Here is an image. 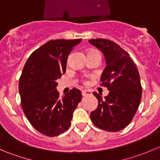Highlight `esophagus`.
Instances as JSON below:
<instances>
[{
    "mask_svg": "<svg viewBox=\"0 0 160 160\" xmlns=\"http://www.w3.org/2000/svg\"><path fill=\"white\" fill-rule=\"evenodd\" d=\"M92 94V92L90 90H82V95L83 96H88V95H91Z\"/></svg>",
    "mask_w": 160,
    "mask_h": 160,
    "instance_id": "1",
    "label": "esophagus"
}]
</instances>
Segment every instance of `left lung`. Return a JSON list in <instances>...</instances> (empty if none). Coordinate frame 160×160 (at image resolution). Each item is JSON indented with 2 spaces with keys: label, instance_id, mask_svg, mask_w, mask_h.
<instances>
[{
  "label": "left lung",
  "instance_id": "left-lung-1",
  "mask_svg": "<svg viewBox=\"0 0 160 160\" xmlns=\"http://www.w3.org/2000/svg\"><path fill=\"white\" fill-rule=\"evenodd\" d=\"M89 42L104 53L107 66L101 74V85L109 90L105 99L93 93L98 107L90 113V119L101 129L118 132L129 125L139 106L142 85L138 70L130 55L114 42L104 38Z\"/></svg>",
  "mask_w": 160,
  "mask_h": 160
}]
</instances>
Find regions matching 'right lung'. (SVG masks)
I'll use <instances>...</instances> for the list:
<instances>
[{
	"mask_svg": "<svg viewBox=\"0 0 160 160\" xmlns=\"http://www.w3.org/2000/svg\"><path fill=\"white\" fill-rule=\"evenodd\" d=\"M81 41L50 40L35 50L24 66L19 79L22 110L31 125L47 136H57L70 128L72 113L81 101L79 89L72 88L62 98L56 90V80L66 72L69 54Z\"/></svg>",
	"mask_w": 160,
	"mask_h": 160,
	"instance_id": "add662e5",
	"label": "right lung"
}]
</instances>
